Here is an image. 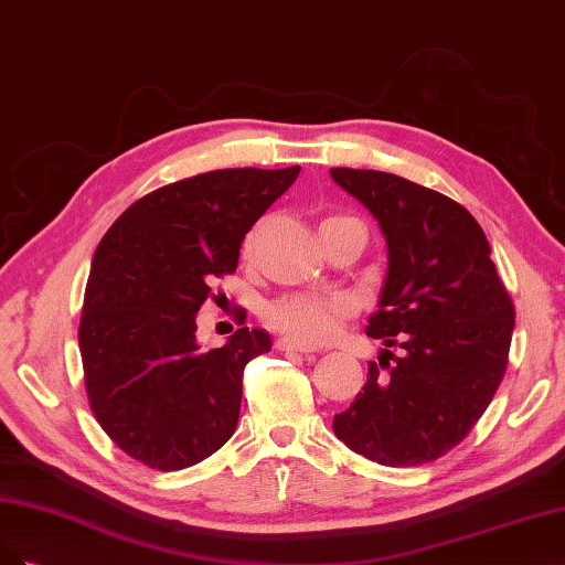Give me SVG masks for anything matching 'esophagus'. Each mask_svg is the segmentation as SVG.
Masks as SVG:
<instances>
[{"instance_id":"34e87169","label":"esophagus","mask_w":565,"mask_h":565,"mask_svg":"<svg viewBox=\"0 0 565 565\" xmlns=\"http://www.w3.org/2000/svg\"><path fill=\"white\" fill-rule=\"evenodd\" d=\"M277 350L279 352H300V354H312V352H317L315 348H307V344H302L298 338H294V335H281L279 340H277Z\"/></svg>"}]
</instances>
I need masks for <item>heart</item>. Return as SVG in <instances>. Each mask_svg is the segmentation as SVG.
<instances>
[{
    "label": "heart",
    "mask_w": 565,
    "mask_h": 565,
    "mask_svg": "<svg viewBox=\"0 0 565 565\" xmlns=\"http://www.w3.org/2000/svg\"><path fill=\"white\" fill-rule=\"evenodd\" d=\"M256 244V234H248L246 253ZM352 312V302L342 296L288 294L263 307V319L271 329L298 338L302 344H321L333 340L344 319Z\"/></svg>",
    "instance_id": "heart-1"
}]
</instances>
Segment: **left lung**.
Here are the masks:
<instances>
[{
	"instance_id": "8db88e82",
	"label": "left lung",
	"mask_w": 565,
	"mask_h": 565,
	"mask_svg": "<svg viewBox=\"0 0 565 565\" xmlns=\"http://www.w3.org/2000/svg\"><path fill=\"white\" fill-rule=\"evenodd\" d=\"M331 178L373 213L387 242V277L366 335L404 350L369 363L366 385L333 417V431L377 465L431 462L493 402L514 302L483 230L450 196L382 171L331 169Z\"/></svg>"
}]
</instances>
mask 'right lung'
Masks as SVG:
<instances>
[{
  "label": "right lung",
  "instance_id": "add662e5",
  "mask_svg": "<svg viewBox=\"0 0 565 565\" xmlns=\"http://www.w3.org/2000/svg\"><path fill=\"white\" fill-rule=\"evenodd\" d=\"M298 173L221 169L178 180L140 196L100 239L79 321L88 406L145 467H192L234 434L244 369L271 340L244 326L206 350L196 312L213 279L234 275L246 232Z\"/></svg>",
  "mask_w": 565,
  "mask_h": 565
}]
</instances>
